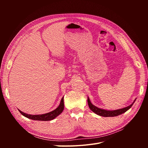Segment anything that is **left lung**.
<instances>
[{"label": "left lung", "mask_w": 148, "mask_h": 148, "mask_svg": "<svg viewBox=\"0 0 148 148\" xmlns=\"http://www.w3.org/2000/svg\"><path fill=\"white\" fill-rule=\"evenodd\" d=\"M135 100L134 101V102L130 106H129L126 107H124V108H123V109H120L114 110H107L98 108V107H96L95 106H94L92 104L88 97V106L89 108H90V109L93 112H95V114H96L97 115L102 116V117H115V116H118L120 114H123L124 112H127L128 109H130L132 106H133V104H134V102H135Z\"/></svg>", "instance_id": "1"}]
</instances>
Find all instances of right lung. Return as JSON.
Here are the masks:
<instances>
[{"label":"right lung","instance_id":"obj_1","mask_svg":"<svg viewBox=\"0 0 148 148\" xmlns=\"http://www.w3.org/2000/svg\"><path fill=\"white\" fill-rule=\"evenodd\" d=\"M64 109V97H63L62 98L60 104L59 106H58L57 108L47 114H41V115H30V114L24 113L20 110H18L22 115L25 116V117H27L31 120H40V121H49V120L54 119L56 117H57L58 115H60L62 112H63Z\"/></svg>","mask_w":148,"mask_h":148}]
</instances>
